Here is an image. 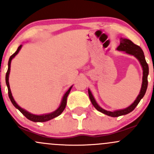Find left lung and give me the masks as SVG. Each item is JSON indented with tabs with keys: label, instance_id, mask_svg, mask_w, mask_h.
<instances>
[{
	"label": "left lung",
	"instance_id": "obj_1",
	"mask_svg": "<svg viewBox=\"0 0 154 154\" xmlns=\"http://www.w3.org/2000/svg\"><path fill=\"white\" fill-rule=\"evenodd\" d=\"M116 50L121 51H125L126 54H128L130 55H133L135 57L137 60H139V62L140 63L142 68V87L141 89H140V94L137 96V99L134 100V103H132L131 106H129L127 108H124V109H119V110H116L114 111H107V110L103 109L97 104V103L95 100L93 94H92L91 91L89 88H88V96L91 102L92 105L94 106V108H96L97 111L103 113V114H106V115L112 116V117H117V116L125 115V114H129L130 112H131L132 111H134V108L137 107V105L139 104V103L140 102V100H142V97L145 95V92H146L147 88H148V76L149 74V68H148V65L147 63L146 60H145V55H144V52L142 50V48L140 47L137 45L134 44L131 40H128V39L126 38H120V44L118 46Z\"/></svg>",
	"mask_w": 154,
	"mask_h": 154
}]
</instances>
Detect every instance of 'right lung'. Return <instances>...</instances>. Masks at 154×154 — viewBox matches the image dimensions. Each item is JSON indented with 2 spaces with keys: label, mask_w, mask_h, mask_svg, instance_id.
<instances>
[{
  "label": "right lung",
  "mask_w": 154,
  "mask_h": 154,
  "mask_svg": "<svg viewBox=\"0 0 154 154\" xmlns=\"http://www.w3.org/2000/svg\"><path fill=\"white\" fill-rule=\"evenodd\" d=\"M22 48V45H20V46L17 48V51H16L15 52H14V54H13L12 55L9 57V63H8V70H7V72H6V85H7V88H8V94H9V99H10V100H11V102H12L13 106L15 107L17 109H18L19 111H20V112H21L22 114H23V115L25 116L28 119L32 121V122H46V121H48V120H50V119H54V118L57 117V116H58L62 114V112L64 111L65 108H66V103H67L68 95H69V94L70 93L71 89H72L73 85H72V86L69 88V90H68L65 93L63 97L62 100H61L60 105V106L58 107L57 109L55 110L54 111H53V112L49 113V114H41V115H37V114H32V113L29 112V111H27L26 110L23 109V108H22L21 107L19 106L17 104V103L14 101V98H13V97H12V92H11V89H10V86H9V73H10V67H11V62H12V60L14 57L17 55V54H18L19 51H20V48Z\"/></svg>",
  "instance_id": "add662e5"
}]
</instances>
